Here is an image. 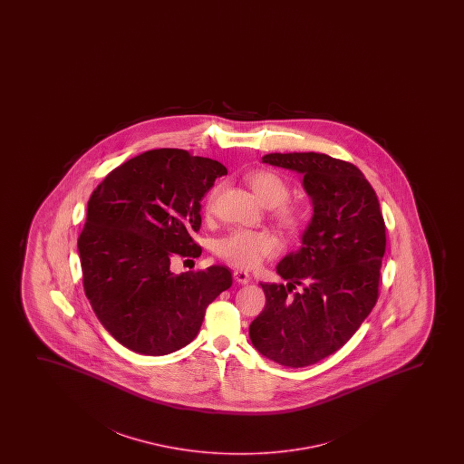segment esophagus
I'll return each mask as SVG.
<instances>
[{
	"label": "esophagus",
	"instance_id": "obj_1",
	"mask_svg": "<svg viewBox=\"0 0 464 464\" xmlns=\"http://www.w3.org/2000/svg\"><path fill=\"white\" fill-rule=\"evenodd\" d=\"M233 276H235L236 282L241 284V285H247L248 282H250V274L246 273V271H241V269L235 271Z\"/></svg>",
	"mask_w": 464,
	"mask_h": 464
}]
</instances>
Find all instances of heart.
Segmentation results:
<instances>
[{
	"label": "heart",
	"mask_w": 464,
	"mask_h": 464,
	"mask_svg": "<svg viewBox=\"0 0 464 464\" xmlns=\"http://www.w3.org/2000/svg\"><path fill=\"white\" fill-rule=\"evenodd\" d=\"M247 184L255 195L260 198L267 208H274V217L280 227L290 235L299 233L307 220V212L298 204L286 203L290 195V185L279 172L260 169L250 172ZM218 188L210 191L206 210L212 212L216 204ZM280 244L276 236L267 231H250V229H233L228 235L220 237L216 244V252L222 260L236 267L258 266L261 261L277 254Z\"/></svg>",
	"instance_id": "obj_1"
}]
</instances>
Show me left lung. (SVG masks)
<instances>
[{"mask_svg": "<svg viewBox=\"0 0 464 464\" xmlns=\"http://www.w3.org/2000/svg\"><path fill=\"white\" fill-rule=\"evenodd\" d=\"M261 160L303 174L314 214L301 248L277 265L288 284H261L266 305L248 336L261 355L304 368L341 349L377 303L385 222L374 188L349 161L315 152Z\"/></svg>", "mask_w": 464, "mask_h": 464, "instance_id": "obj_1", "label": "left lung"}]
</instances>
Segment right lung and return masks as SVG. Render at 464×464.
<instances>
[{"mask_svg": "<svg viewBox=\"0 0 464 464\" xmlns=\"http://www.w3.org/2000/svg\"><path fill=\"white\" fill-rule=\"evenodd\" d=\"M227 168L182 149H155L117 166L96 187L77 239L83 290L115 341L168 355L197 337L208 305L228 290L227 266L171 273L197 256L201 199Z\"/></svg>", "mask_w": 464, "mask_h": 464, "instance_id": "add662e5", "label": "right lung"}]
</instances>
